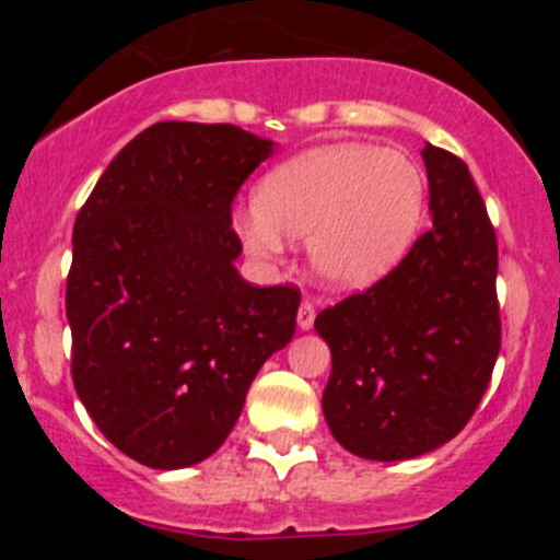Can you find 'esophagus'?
Listing matches in <instances>:
<instances>
[{"instance_id": "34e87169", "label": "esophagus", "mask_w": 560, "mask_h": 560, "mask_svg": "<svg viewBox=\"0 0 560 560\" xmlns=\"http://www.w3.org/2000/svg\"><path fill=\"white\" fill-rule=\"evenodd\" d=\"M314 316H316L314 303L312 301H303L301 308H298V327H301V330H312V327H314Z\"/></svg>"}]
</instances>
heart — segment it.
<instances>
[{
  "label": "heart",
  "instance_id": "obj_1",
  "mask_svg": "<svg viewBox=\"0 0 560 560\" xmlns=\"http://www.w3.org/2000/svg\"><path fill=\"white\" fill-rule=\"evenodd\" d=\"M422 217L425 178L409 156L338 143L273 167L235 224L246 252L262 262L284 252V238H308L316 279L336 292H358L404 262Z\"/></svg>",
  "mask_w": 560,
  "mask_h": 560
}]
</instances>
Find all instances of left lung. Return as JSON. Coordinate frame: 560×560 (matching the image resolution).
Here are the masks:
<instances>
[{
    "instance_id": "left-lung-1",
    "label": "left lung",
    "mask_w": 560,
    "mask_h": 560,
    "mask_svg": "<svg viewBox=\"0 0 560 560\" xmlns=\"http://www.w3.org/2000/svg\"><path fill=\"white\" fill-rule=\"evenodd\" d=\"M433 228L404 262L319 312L332 371L322 411L343 450L406 460L457 436L490 385L501 349L499 244L466 162L422 149Z\"/></svg>"
}]
</instances>
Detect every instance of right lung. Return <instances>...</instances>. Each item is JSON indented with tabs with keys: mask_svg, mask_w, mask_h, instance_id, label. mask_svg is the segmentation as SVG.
Listing matches in <instances>:
<instances>
[{
	"mask_svg": "<svg viewBox=\"0 0 560 560\" xmlns=\"http://www.w3.org/2000/svg\"><path fill=\"white\" fill-rule=\"evenodd\" d=\"M273 154L233 124L160 121L100 175L72 230V382L110 444L149 468L217 453L248 385L295 336L301 290L235 270L241 184Z\"/></svg>",
	"mask_w": 560,
	"mask_h": 560,
	"instance_id": "obj_1",
	"label": "right lung"
}]
</instances>
